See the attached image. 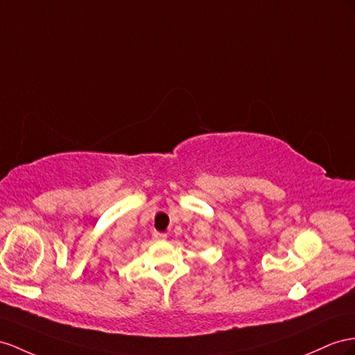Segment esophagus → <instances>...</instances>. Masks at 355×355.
Masks as SVG:
<instances>
[{
	"mask_svg": "<svg viewBox=\"0 0 355 355\" xmlns=\"http://www.w3.org/2000/svg\"><path fill=\"white\" fill-rule=\"evenodd\" d=\"M154 240H159V241H165L166 240V234H160V232H154L153 234Z\"/></svg>",
	"mask_w": 355,
	"mask_h": 355,
	"instance_id": "obj_1",
	"label": "esophagus"
}]
</instances>
